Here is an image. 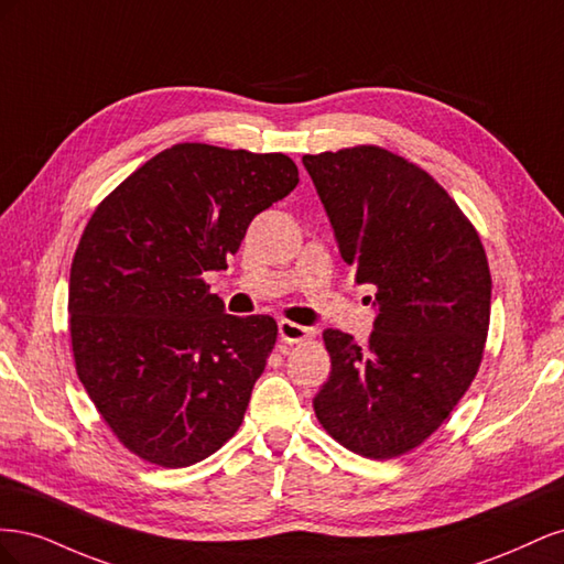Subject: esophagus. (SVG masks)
Returning <instances> with one entry per match:
<instances>
[{"instance_id": "obj_1", "label": "esophagus", "mask_w": 564, "mask_h": 564, "mask_svg": "<svg viewBox=\"0 0 564 564\" xmlns=\"http://www.w3.org/2000/svg\"><path fill=\"white\" fill-rule=\"evenodd\" d=\"M278 329H280V338L284 340V344H301V340H311L317 334L315 329L301 327V324L289 322V319H280Z\"/></svg>"}]
</instances>
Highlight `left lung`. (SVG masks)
I'll return each mask as SVG.
<instances>
[{"mask_svg":"<svg viewBox=\"0 0 564 564\" xmlns=\"http://www.w3.org/2000/svg\"><path fill=\"white\" fill-rule=\"evenodd\" d=\"M340 259L377 289L365 346L322 334L329 379L315 416L367 458L416 449L466 395L489 332L491 275L475 226L429 172L379 145L303 155Z\"/></svg>","mask_w":564,"mask_h":564,"instance_id":"1","label":"left lung"}]
</instances>
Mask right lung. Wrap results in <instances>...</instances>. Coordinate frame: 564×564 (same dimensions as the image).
I'll use <instances>...</instances> for the list:
<instances>
[{"label": "right lung", "instance_id": "right-lung-1", "mask_svg": "<svg viewBox=\"0 0 564 564\" xmlns=\"http://www.w3.org/2000/svg\"><path fill=\"white\" fill-rule=\"evenodd\" d=\"M296 185L282 152L176 143L84 228L67 289L75 369L112 435L148 464L193 466L242 425L278 322L224 313L202 275L228 268L253 216Z\"/></svg>", "mask_w": 564, "mask_h": 564}]
</instances>
